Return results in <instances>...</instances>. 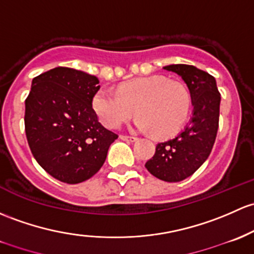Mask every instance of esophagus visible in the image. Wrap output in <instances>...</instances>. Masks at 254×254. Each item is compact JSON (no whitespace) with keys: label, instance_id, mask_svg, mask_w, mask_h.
Listing matches in <instances>:
<instances>
[{"label":"esophagus","instance_id":"esophagus-1","mask_svg":"<svg viewBox=\"0 0 254 254\" xmlns=\"http://www.w3.org/2000/svg\"><path fill=\"white\" fill-rule=\"evenodd\" d=\"M120 140L127 141V142H135L137 140V137H134V136H125V135H120L119 136Z\"/></svg>","mask_w":254,"mask_h":254}]
</instances>
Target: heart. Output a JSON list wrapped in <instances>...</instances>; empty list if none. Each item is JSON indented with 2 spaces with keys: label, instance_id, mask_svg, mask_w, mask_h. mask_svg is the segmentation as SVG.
<instances>
[{
  "label": "heart",
  "instance_id": "b5f03b06",
  "mask_svg": "<svg viewBox=\"0 0 254 254\" xmlns=\"http://www.w3.org/2000/svg\"><path fill=\"white\" fill-rule=\"evenodd\" d=\"M190 103L183 84L162 75L129 80L120 85L118 93L100 89L92 97L93 111L107 127L117 129L136 112V131L154 132L157 137H169L181 129Z\"/></svg>",
  "mask_w": 254,
  "mask_h": 254
}]
</instances>
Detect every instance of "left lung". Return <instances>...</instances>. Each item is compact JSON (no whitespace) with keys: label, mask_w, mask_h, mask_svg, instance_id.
Returning a JSON list of instances; mask_svg holds the SVG:
<instances>
[{"label":"left lung","mask_w":254,"mask_h":254,"mask_svg":"<svg viewBox=\"0 0 254 254\" xmlns=\"http://www.w3.org/2000/svg\"><path fill=\"white\" fill-rule=\"evenodd\" d=\"M165 70L178 74L191 96L192 117L178 135L156 146V153L145 167L167 183L191 176L209 157L219 127L220 93L210 74L188 64H173Z\"/></svg>","instance_id":"8db88e82"}]
</instances>
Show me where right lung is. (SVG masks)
Instances as JSON below:
<instances>
[{"label":"right lung","mask_w":254,"mask_h":254,"mask_svg":"<svg viewBox=\"0 0 254 254\" xmlns=\"http://www.w3.org/2000/svg\"><path fill=\"white\" fill-rule=\"evenodd\" d=\"M100 80L57 66L33 79L25 100V134L36 162L57 180L79 184L106 161L118 135L98 122L92 97Z\"/></svg>","instance_id":"obj_1"}]
</instances>
